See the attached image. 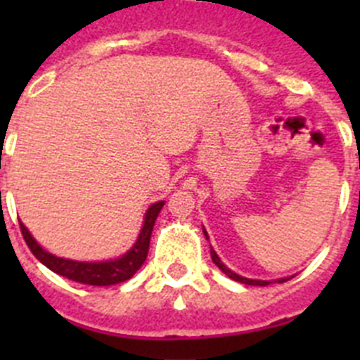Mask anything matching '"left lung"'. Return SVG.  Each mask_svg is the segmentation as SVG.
<instances>
[{
    "mask_svg": "<svg viewBox=\"0 0 360 360\" xmlns=\"http://www.w3.org/2000/svg\"><path fill=\"white\" fill-rule=\"evenodd\" d=\"M203 234H205V238H207V232H205V229H203ZM211 257H212V262H214L216 265H218V269L221 270L224 274H227L231 279H234V281L245 283V285H256V287H266V285H270V281H257V279H247V278H241V276L234 274L232 270H229L227 266L224 265V263L219 262L218 254H216L212 249H211ZM285 281H287V279H279V283H285Z\"/></svg>",
    "mask_w": 360,
    "mask_h": 360,
    "instance_id": "8db88e82",
    "label": "left lung"
}]
</instances>
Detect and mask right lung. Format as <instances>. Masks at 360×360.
<instances>
[{"label":"right lung","mask_w":360,"mask_h":360,"mask_svg":"<svg viewBox=\"0 0 360 360\" xmlns=\"http://www.w3.org/2000/svg\"><path fill=\"white\" fill-rule=\"evenodd\" d=\"M164 202L153 203L151 207L146 212L144 227L141 231V236L133 245V249L128 254H124L122 257L115 259V262H104V263H82V262H72V259H63V257H56L53 254L46 252L36 243V240L30 236V232L25 229L21 224V234H23L25 241H27L28 249L32 254L43 263L44 266H49L52 272L68 278L72 281L84 283V285H94V287H108V285H117V283L128 281L136 270L141 269L142 263L146 262L149 250V240H151L153 225L157 219L158 212H160Z\"/></svg>","instance_id":"obj_1"}]
</instances>
